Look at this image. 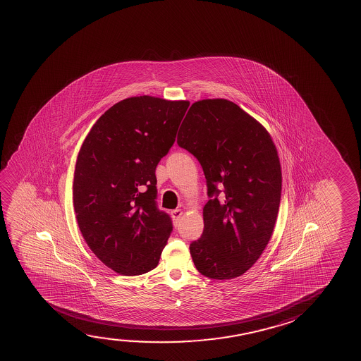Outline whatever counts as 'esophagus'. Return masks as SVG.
<instances>
[{
	"label": "esophagus",
	"instance_id": "34e87169",
	"mask_svg": "<svg viewBox=\"0 0 361 361\" xmlns=\"http://www.w3.org/2000/svg\"><path fill=\"white\" fill-rule=\"evenodd\" d=\"M171 216H173L175 221H178V218L183 216V211L181 209H173V211H171Z\"/></svg>",
	"mask_w": 361,
	"mask_h": 361
}]
</instances>
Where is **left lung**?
<instances>
[{
    "label": "left lung",
    "mask_w": 361,
    "mask_h": 361,
    "mask_svg": "<svg viewBox=\"0 0 361 361\" xmlns=\"http://www.w3.org/2000/svg\"><path fill=\"white\" fill-rule=\"evenodd\" d=\"M178 144L201 164L209 198L202 235L190 244L193 264L214 280L240 276L262 255L276 222L282 180L275 144L262 124L223 99L195 102Z\"/></svg>",
    "instance_id": "left-lung-1"
}]
</instances>
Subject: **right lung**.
<instances>
[{"instance_id": "right-lung-1", "label": "right lung", "mask_w": 361, "mask_h": 361, "mask_svg": "<svg viewBox=\"0 0 361 361\" xmlns=\"http://www.w3.org/2000/svg\"><path fill=\"white\" fill-rule=\"evenodd\" d=\"M188 106L152 96L123 99L97 119L80 149L73 185L80 231L94 255L126 276L158 267L173 232L157 204L155 169Z\"/></svg>"}]
</instances>
